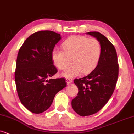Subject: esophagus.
<instances>
[{
    "label": "esophagus",
    "instance_id": "esophagus-1",
    "mask_svg": "<svg viewBox=\"0 0 134 134\" xmlns=\"http://www.w3.org/2000/svg\"><path fill=\"white\" fill-rule=\"evenodd\" d=\"M73 81V80L72 78H66V82H67V85H69V84L72 83Z\"/></svg>",
    "mask_w": 134,
    "mask_h": 134
}]
</instances>
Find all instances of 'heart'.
<instances>
[{
	"mask_svg": "<svg viewBox=\"0 0 134 134\" xmlns=\"http://www.w3.org/2000/svg\"><path fill=\"white\" fill-rule=\"evenodd\" d=\"M64 50L54 49L51 59L57 68L63 70L68 67L72 59L73 65L62 74L65 78H72L83 72H91L99 63L101 56V45L96 38L81 35H74L63 43Z\"/></svg>",
	"mask_w": 134,
	"mask_h": 134,
	"instance_id": "obj_1",
	"label": "heart"
}]
</instances>
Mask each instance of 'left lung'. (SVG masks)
I'll list each match as a JSON object with an SVG mask.
<instances>
[{"instance_id":"left-lung-1","label":"left lung","mask_w":134,"mask_h":134,"mask_svg":"<svg viewBox=\"0 0 134 134\" xmlns=\"http://www.w3.org/2000/svg\"><path fill=\"white\" fill-rule=\"evenodd\" d=\"M99 40L101 56L97 67L85 77L75 79L78 93L72 100L74 111L81 116L100 110L108 102L115 90L119 73L116 49L105 36L98 32H89Z\"/></svg>"}]
</instances>
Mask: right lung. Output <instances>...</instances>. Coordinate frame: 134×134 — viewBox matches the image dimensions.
Here are the masks:
<instances>
[{
  "instance_id": "1",
  "label": "right lung",
  "mask_w": 134,
  "mask_h": 134,
  "mask_svg": "<svg viewBox=\"0 0 134 134\" xmlns=\"http://www.w3.org/2000/svg\"><path fill=\"white\" fill-rule=\"evenodd\" d=\"M61 39L59 34L40 31L30 35L17 56L15 80L19 99L32 113L48 109L54 96L66 86L64 78L49 79L58 72L51 53Z\"/></svg>"
}]
</instances>
